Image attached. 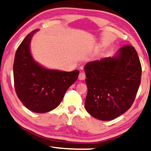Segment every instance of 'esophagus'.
<instances>
[{
  "label": "esophagus",
  "instance_id": "1",
  "mask_svg": "<svg viewBox=\"0 0 151 151\" xmlns=\"http://www.w3.org/2000/svg\"><path fill=\"white\" fill-rule=\"evenodd\" d=\"M85 78H86V74H85L84 72H80V74L79 75V80H83V79H85Z\"/></svg>",
  "mask_w": 151,
  "mask_h": 151
}]
</instances>
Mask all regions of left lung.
<instances>
[{"mask_svg": "<svg viewBox=\"0 0 151 151\" xmlns=\"http://www.w3.org/2000/svg\"><path fill=\"white\" fill-rule=\"evenodd\" d=\"M84 70L85 108L93 117L111 121L131 107L142 77V65L133 46H123L112 58L88 62Z\"/></svg>", "mask_w": 151, "mask_h": 151, "instance_id": "8db88e82", "label": "left lung"}]
</instances>
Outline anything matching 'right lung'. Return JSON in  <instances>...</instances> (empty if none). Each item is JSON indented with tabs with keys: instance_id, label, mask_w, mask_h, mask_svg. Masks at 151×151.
<instances>
[{
	"instance_id": "right-lung-1",
	"label": "right lung",
	"mask_w": 151,
	"mask_h": 151,
	"mask_svg": "<svg viewBox=\"0 0 151 151\" xmlns=\"http://www.w3.org/2000/svg\"><path fill=\"white\" fill-rule=\"evenodd\" d=\"M37 30L25 37L15 53L14 88L26 108L36 113H46L60 104L67 90L77 81L79 71L48 70L36 63L30 54V42Z\"/></svg>"
}]
</instances>
